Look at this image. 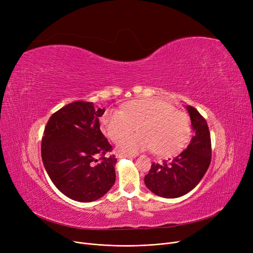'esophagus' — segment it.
<instances>
[{
    "label": "esophagus",
    "instance_id": "esophagus-1",
    "mask_svg": "<svg viewBox=\"0 0 253 253\" xmlns=\"http://www.w3.org/2000/svg\"><path fill=\"white\" fill-rule=\"evenodd\" d=\"M119 158H135V155H131V154H119Z\"/></svg>",
    "mask_w": 253,
    "mask_h": 253
}]
</instances>
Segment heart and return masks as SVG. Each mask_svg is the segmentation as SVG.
<instances>
[{
    "mask_svg": "<svg viewBox=\"0 0 253 253\" xmlns=\"http://www.w3.org/2000/svg\"><path fill=\"white\" fill-rule=\"evenodd\" d=\"M100 123L104 134L113 141L138 126V134L126 135L118 144L122 152L130 154L154 150L162 156L174 155L185 147L192 133L188 114L176 111L173 104L161 98L131 101L122 111H106Z\"/></svg>",
    "mask_w": 253,
    "mask_h": 253,
    "instance_id": "obj_1",
    "label": "heart"
}]
</instances>
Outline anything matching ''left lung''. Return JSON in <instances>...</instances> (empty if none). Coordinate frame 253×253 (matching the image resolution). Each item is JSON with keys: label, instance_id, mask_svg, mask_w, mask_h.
Wrapping results in <instances>:
<instances>
[{"label": "left lung", "instance_id": "1", "mask_svg": "<svg viewBox=\"0 0 253 253\" xmlns=\"http://www.w3.org/2000/svg\"><path fill=\"white\" fill-rule=\"evenodd\" d=\"M194 136L178 156L162 164L153 163L144 176L147 188L163 198H178L200 182L211 162V139L206 120L195 108L187 105Z\"/></svg>", "mask_w": 253, "mask_h": 253}]
</instances>
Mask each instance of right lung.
Instances as JSON below:
<instances>
[{"label": "right lung", "instance_id": "right-lung-1", "mask_svg": "<svg viewBox=\"0 0 253 253\" xmlns=\"http://www.w3.org/2000/svg\"><path fill=\"white\" fill-rule=\"evenodd\" d=\"M93 102L75 101L53 114L42 138V160L55 187L78 202H92L108 193L116 180L113 148L100 131ZM100 155L99 161L96 157Z\"/></svg>", "mask_w": 253, "mask_h": 253}]
</instances>
